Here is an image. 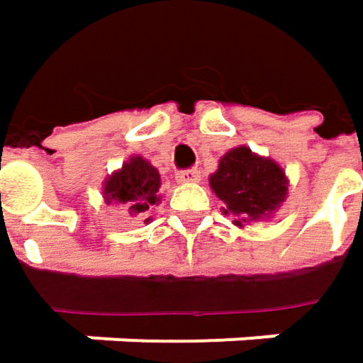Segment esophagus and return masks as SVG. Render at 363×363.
Wrapping results in <instances>:
<instances>
[{
    "mask_svg": "<svg viewBox=\"0 0 363 363\" xmlns=\"http://www.w3.org/2000/svg\"><path fill=\"white\" fill-rule=\"evenodd\" d=\"M198 179H200V171L196 167L184 169V171L177 173V182H182V184H194Z\"/></svg>",
    "mask_w": 363,
    "mask_h": 363,
    "instance_id": "1",
    "label": "esophagus"
}]
</instances>
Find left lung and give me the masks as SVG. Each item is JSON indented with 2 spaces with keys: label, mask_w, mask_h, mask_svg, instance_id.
Returning a JSON list of instances; mask_svg holds the SVG:
<instances>
[{
  "label": "left lung",
  "mask_w": 363,
  "mask_h": 363,
  "mask_svg": "<svg viewBox=\"0 0 363 363\" xmlns=\"http://www.w3.org/2000/svg\"><path fill=\"white\" fill-rule=\"evenodd\" d=\"M211 188L227 204V211L238 217L235 223L242 227L246 220L271 215L285 200L287 179L274 161L240 146L220 159L217 173L211 175Z\"/></svg>",
  "instance_id": "left-lung-1"
}]
</instances>
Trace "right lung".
I'll return each instance as SVG.
<instances>
[{
	"mask_svg": "<svg viewBox=\"0 0 363 363\" xmlns=\"http://www.w3.org/2000/svg\"><path fill=\"white\" fill-rule=\"evenodd\" d=\"M161 175L148 161L140 157L130 159L117 173L105 182V200L111 204H121L130 211L132 217L144 215L152 204L159 202ZM148 220V219H146Z\"/></svg>",
	"mask_w": 363,
	"mask_h": 363,
	"instance_id": "add662e5",
	"label": "right lung"
}]
</instances>
